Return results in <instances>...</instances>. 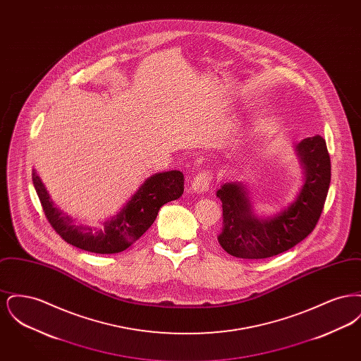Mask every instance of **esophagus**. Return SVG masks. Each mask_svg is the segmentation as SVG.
<instances>
[{
    "mask_svg": "<svg viewBox=\"0 0 361 361\" xmlns=\"http://www.w3.org/2000/svg\"><path fill=\"white\" fill-rule=\"evenodd\" d=\"M212 183V173L211 172H200L192 181V189L197 193H203L209 188Z\"/></svg>",
    "mask_w": 361,
    "mask_h": 361,
    "instance_id": "obj_1",
    "label": "esophagus"
}]
</instances>
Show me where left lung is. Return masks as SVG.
<instances>
[{
	"label": "left lung",
	"mask_w": 361,
	"mask_h": 361,
	"mask_svg": "<svg viewBox=\"0 0 361 361\" xmlns=\"http://www.w3.org/2000/svg\"><path fill=\"white\" fill-rule=\"evenodd\" d=\"M306 180L298 199L271 219L255 216L246 192L240 184H224L216 192L222 200L224 230L218 240L234 257H274L298 245L315 228L325 206L331 166L326 140L306 137L296 146Z\"/></svg>",
	"instance_id": "obj_1"
}]
</instances>
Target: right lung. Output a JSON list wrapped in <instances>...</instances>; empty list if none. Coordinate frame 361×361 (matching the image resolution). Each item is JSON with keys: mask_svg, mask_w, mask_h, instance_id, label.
I'll return each mask as SVG.
<instances>
[{"mask_svg": "<svg viewBox=\"0 0 361 361\" xmlns=\"http://www.w3.org/2000/svg\"><path fill=\"white\" fill-rule=\"evenodd\" d=\"M32 181L44 215L56 234L78 249L99 255H114L130 247L154 224L159 208L177 200L184 192V174L180 171L157 173L140 185L118 215L97 228L74 224L70 216L54 207L35 172Z\"/></svg>", "mask_w": 361, "mask_h": 361, "instance_id": "add662e5", "label": "right lung"}]
</instances>
